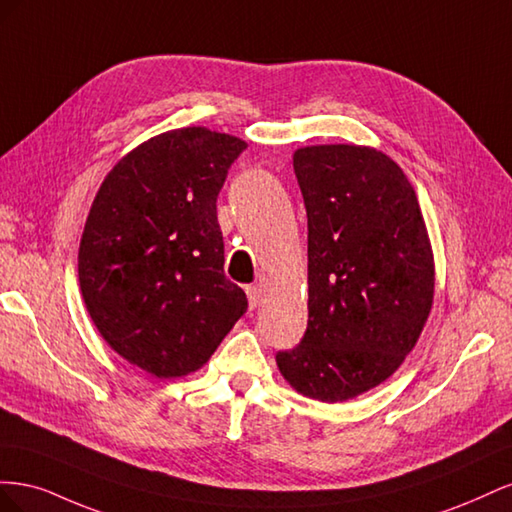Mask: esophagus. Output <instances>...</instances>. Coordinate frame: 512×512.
Here are the masks:
<instances>
[{
  "label": "esophagus",
  "instance_id": "34e87169",
  "mask_svg": "<svg viewBox=\"0 0 512 512\" xmlns=\"http://www.w3.org/2000/svg\"><path fill=\"white\" fill-rule=\"evenodd\" d=\"M245 292H247V299H250V309L258 307L260 297H262V288L258 284H252V286L245 288Z\"/></svg>",
  "mask_w": 512,
  "mask_h": 512
}]
</instances>
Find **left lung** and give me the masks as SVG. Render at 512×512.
<instances>
[{"label":"left lung","mask_w":512,"mask_h":512,"mask_svg":"<svg viewBox=\"0 0 512 512\" xmlns=\"http://www.w3.org/2000/svg\"><path fill=\"white\" fill-rule=\"evenodd\" d=\"M307 211V329L275 361L294 391L346 401L391 378L431 312L433 254L408 177L361 145L292 156Z\"/></svg>","instance_id":"8db88e82"}]
</instances>
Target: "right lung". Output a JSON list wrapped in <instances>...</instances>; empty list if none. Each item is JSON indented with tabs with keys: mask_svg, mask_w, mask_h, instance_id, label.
Instances as JSON below:
<instances>
[{
	"mask_svg": "<svg viewBox=\"0 0 512 512\" xmlns=\"http://www.w3.org/2000/svg\"><path fill=\"white\" fill-rule=\"evenodd\" d=\"M247 147L181 128L149 138L102 181L79 247V282L96 329L156 378L203 367L245 314L224 275L218 194Z\"/></svg>",
	"mask_w": 512,
	"mask_h": 512,
	"instance_id": "1",
	"label": "right lung"
}]
</instances>
